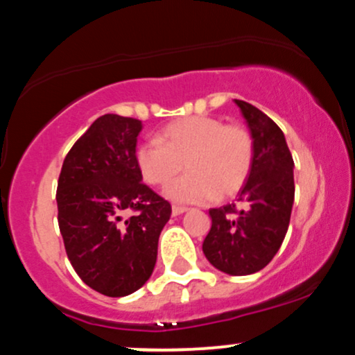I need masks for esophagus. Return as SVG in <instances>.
I'll list each match as a JSON object with an SVG mask.
<instances>
[{"mask_svg":"<svg viewBox=\"0 0 355 355\" xmlns=\"http://www.w3.org/2000/svg\"><path fill=\"white\" fill-rule=\"evenodd\" d=\"M184 211H188V208H186V207H179V205H174V207H173V216L182 215Z\"/></svg>","mask_w":355,"mask_h":355,"instance_id":"obj_1","label":"esophagus"}]
</instances>
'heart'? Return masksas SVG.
Here are the masks:
<instances>
[{"mask_svg":"<svg viewBox=\"0 0 355 355\" xmlns=\"http://www.w3.org/2000/svg\"><path fill=\"white\" fill-rule=\"evenodd\" d=\"M254 159L250 133L213 116H186L166 125L157 140L140 144L135 162L144 181L166 186L186 162L188 174L166 189L176 203H207L237 193Z\"/></svg>","mask_w":355,"mask_h":355,"instance_id":"1","label":"heart"}]
</instances>
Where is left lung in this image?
I'll list each match as a JSON object with an SVG mask.
<instances>
[{
  "label": "left lung",
  "instance_id": "1",
  "mask_svg": "<svg viewBox=\"0 0 355 355\" xmlns=\"http://www.w3.org/2000/svg\"><path fill=\"white\" fill-rule=\"evenodd\" d=\"M254 142L249 178L235 203L209 209L211 228L203 242L209 264L230 276L264 269L279 250L295 201V162L284 133L261 110L235 100Z\"/></svg>",
  "mask_w": 355,
  "mask_h": 355
}]
</instances>
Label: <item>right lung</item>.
I'll return each instance as SVG.
<instances>
[{
    "mask_svg": "<svg viewBox=\"0 0 355 355\" xmlns=\"http://www.w3.org/2000/svg\"><path fill=\"white\" fill-rule=\"evenodd\" d=\"M140 132L135 118L100 116L72 146L57 182L59 228L72 268L112 298L147 283L171 218V205L144 184L137 167Z\"/></svg>",
    "mask_w": 355,
    "mask_h": 355,
    "instance_id": "right-lung-1",
    "label": "right lung"
}]
</instances>
